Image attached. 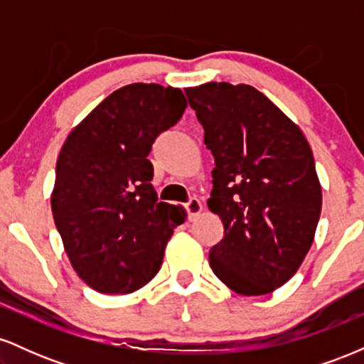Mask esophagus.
Segmentation results:
<instances>
[{
    "instance_id": "esophagus-1",
    "label": "esophagus",
    "mask_w": 364,
    "mask_h": 364,
    "mask_svg": "<svg viewBox=\"0 0 364 364\" xmlns=\"http://www.w3.org/2000/svg\"><path fill=\"white\" fill-rule=\"evenodd\" d=\"M185 208L188 212V219L191 220V219H195V217L198 215L200 212H202V202H200L198 198H190V200H188Z\"/></svg>"
}]
</instances>
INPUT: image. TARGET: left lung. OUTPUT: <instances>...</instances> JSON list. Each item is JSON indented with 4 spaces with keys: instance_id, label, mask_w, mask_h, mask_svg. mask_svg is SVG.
<instances>
[{
    "instance_id": "obj_1",
    "label": "left lung",
    "mask_w": 364,
    "mask_h": 364,
    "mask_svg": "<svg viewBox=\"0 0 364 364\" xmlns=\"http://www.w3.org/2000/svg\"><path fill=\"white\" fill-rule=\"evenodd\" d=\"M185 94L214 156L208 208L224 237L212 270L243 296L269 294L299 269L315 237L321 186L308 140L252 85L208 82Z\"/></svg>"
}]
</instances>
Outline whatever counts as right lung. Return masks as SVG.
I'll use <instances>...</instances> for the list:
<instances>
[{"mask_svg": "<svg viewBox=\"0 0 364 364\" xmlns=\"http://www.w3.org/2000/svg\"><path fill=\"white\" fill-rule=\"evenodd\" d=\"M183 92L132 83L107 95L63 144L51 195L54 224L75 272L102 294L156 277L181 207L157 202L152 144L181 119Z\"/></svg>", "mask_w": 364, "mask_h": 364, "instance_id": "1", "label": "right lung"}]
</instances>
